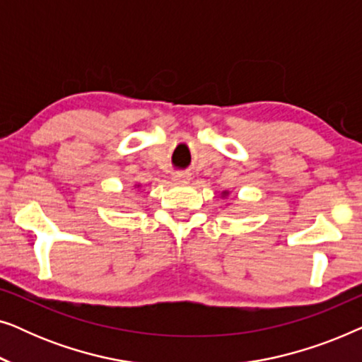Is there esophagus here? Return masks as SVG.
Here are the masks:
<instances>
[{"instance_id":"34e87169","label":"esophagus","mask_w":362,"mask_h":362,"mask_svg":"<svg viewBox=\"0 0 362 362\" xmlns=\"http://www.w3.org/2000/svg\"><path fill=\"white\" fill-rule=\"evenodd\" d=\"M173 181L176 185H187L191 181V175L189 173H176V175H173Z\"/></svg>"}]
</instances>
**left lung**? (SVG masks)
Returning <instances> with one entry per match:
<instances>
[{"label":"left lung","mask_w":362,"mask_h":362,"mask_svg":"<svg viewBox=\"0 0 362 362\" xmlns=\"http://www.w3.org/2000/svg\"><path fill=\"white\" fill-rule=\"evenodd\" d=\"M221 196L224 197V199H227V196H229V191H222V192H221Z\"/></svg>","instance_id":"8db88e82"}]
</instances>
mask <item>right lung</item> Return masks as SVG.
<instances>
[{"label":"right lung","mask_w":362,"mask_h":362,"mask_svg":"<svg viewBox=\"0 0 362 362\" xmlns=\"http://www.w3.org/2000/svg\"><path fill=\"white\" fill-rule=\"evenodd\" d=\"M135 187H140V185H138V182H136V185H135Z\"/></svg>","instance_id":"1"}]
</instances>
